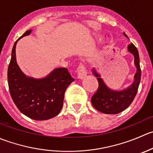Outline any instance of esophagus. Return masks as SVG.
Returning a JSON list of instances; mask_svg holds the SVG:
<instances>
[{
  "instance_id": "1",
  "label": "esophagus",
  "mask_w": 153,
  "mask_h": 153,
  "mask_svg": "<svg viewBox=\"0 0 153 153\" xmlns=\"http://www.w3.org/2000/svg\"><path fill=\"white\" fill-rule=\"evenodd\" d=\"M77 72H78V78H81V79H83L87 74L85 66H84L83 63H81V64L78 66V68H77Z\"/></svg>"
}]
</instances>
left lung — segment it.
<instances>
[{"label": "left lung", "instance_id": "1", "mask_svg": "<svg viewBox=\"0 0 153 153\" xmlns=\"http://www.w3.org/2000/svg\"><path fill=\"white\" fill-rule=\"evenodd\" d=\"M124 35L126 33H124ZM128 49L134 57V64L137 67V72L134 75V81L130 87L120 91H115L108 88L100 78V75L93 69V74L97 77L99 87L91 98L93 106L97 111L104 114H117L126 109L134 100L138 90L140 81L141 70L140 66L138 51L134 44L128 45Z\"/></svg>", "mask_w": 153, "mask_h": 153}]
</instances>
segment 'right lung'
<instances>
[{
	"label": "right lung",
	"instance_id": "right-lung-1",
	"mask_svg": "<svg viewBox=\"0 0 153 153\" xmlns=\"http://www.w3.org/2000/svg\"><path fill=\"white\" fill-rule=\"evenodd\" d=\"M30 33L31 30H27L19 39ZM18 40L13 45L7 72L12 99L19 111L30 119L42 121L54 117L63 108L65 91L74 78L66 68L55 69L42 79L27 77L16 63Z\"/></svg>",
	"mask_w": 153,
	"mask_h": 153
}]
</instances>
